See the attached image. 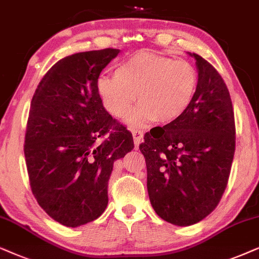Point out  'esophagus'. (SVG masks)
I'll return each mask as SVG.
<instances>
[{
	"mask_svg": "<svg viewBox=\"0 0 259 259\" xmlns=\"http://www.w3.org/2000/svg\"><path fill=\"white\" fill-rule=\"evenodd\" d=\"M133 137H134V142H135V148L137 149L140 146V143L142 142L143 140V134L136 130V132H133Z\"/></svg>",
	"mask_w": 259,
	"mask_h": 259,
	"instance_id": "esophagus-1",
	"label": "esophagus"
}]
</instances>
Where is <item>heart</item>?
<instances>
[{
	"label": "heart",
	"mask_w": 259,
	"mask_h": 259,
	"mask_svg": "<svg viewBox=\"0 0 259 259\" xmlns=\"http://www.w3.org/2000/svg\"><path fill=\"white\" fill-rule=\"evenodd\" d=\"M115 77L101 75L97 92L110 115L123 118L132 127L153 122L168 124L187 111L198 90V72L188 61L148 52H137L115 68Z\"/></svg>",
	"instance_id": "1"
}]
</instances>
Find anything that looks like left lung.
I'll use <instances>...</instances> for the list:
<instances>
[{"label": "left lung", "mask_w": 259, "mask_h": 259, "mask_svg": "<svg viewBox=\"0 0 259 259\" xmlns=\"http://www.w3.org/2000/svg\"><path fill=\"white\" fill-rule=\"evenodd\" d=\"M198 90L174 122L147 133L140 150L146 157L147 188L156 214L177 226L206 218L219 204L236 147L230 92L211 64L195 53Z\"/></svg>", "instance_id": "8db88e82"}]
</instances>
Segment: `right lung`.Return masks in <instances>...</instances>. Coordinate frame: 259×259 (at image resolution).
<instances>
[{
  "mask_svg": "<svg viewBox=\"0 0 259 259\" xmlns=\"http://www.w3.org/2000/svg\"><path fill=\"white\" fill-rule=\"evenodd\" d=\"M118 53L105 48L65 57L44 75L30 103L25 140L30 187L41 208L67 227L102 215L113 163L134 149L132 133L106 111L96 86Z\"/></svg>",
  "mask_w": 259,
  "mask_h": 259,
  "instance_id": "right-lung-1",
  "label": "right lung"
}]
</instances>
